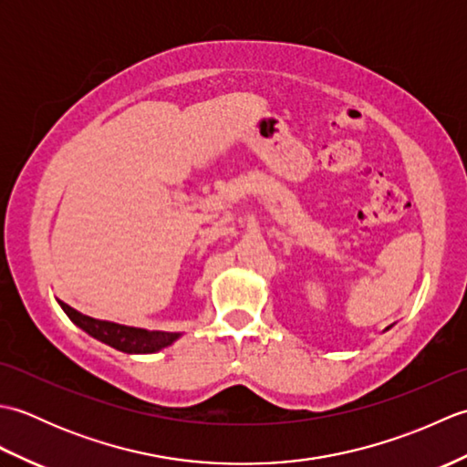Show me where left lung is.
I'll list each match as a JSON object with an SVG mask.
<instances>
[{"label": "left lung", "mask_w": 467, "mask_h": 467, "mask_svg": "<svg viewBox=\"0 0 467 467\" xmlns=\"http://www.w3.org/2000/svg\"><path fill=\"white\" fill-rule=\"evenodd\" d=\"M387 329H391V327H387ZM387 329H385V331H387Z\"/></svg>", "instance_id": "left-lung-1"}]
</instances>
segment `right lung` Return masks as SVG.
<instances>
[{
	"label": "right lung",
	"mask_w": 467,
	"mask_h": 467,
	"mask_svg": "<svg viewBox=\"0 0 467 467\" xmlns=\"http://www.w3.org/2000/svg\"><path fill=\"white\" fill-rule=\"evenodd\" d=\"M64 313L69 317V321L80 327L82 331L92 335L94 339L102 341L106 345L114 347V349L122 353H156L164 349V347L172 345L182 333H168V331H148L140 329V327H128L112 321H102L88 317L80 311L72 309V306L59 301Z\"/></svg>",
	"instance_id": "1"
}]
</instances>
